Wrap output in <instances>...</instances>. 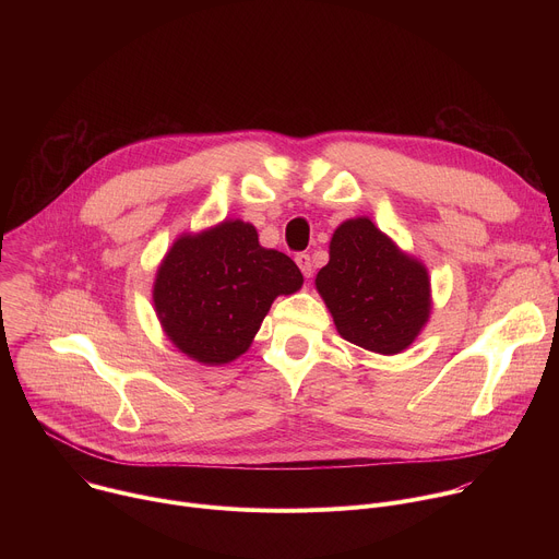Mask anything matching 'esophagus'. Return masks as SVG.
I'll list each match as a JSON object with an SVG mask.
<instances>
[{
  "instance_id": "1",
  "label": "esophagus",
  "mask_w": 559,
  "mask_h": 559,
  "mask_svg": "<svg viewBox=\"0 0 559 559\" xmlns=\"http://www.w3.org/2000/svg\"><path fill=\"white\" fill-rule=\"evenodd\" d=\"M296 265L300 267V272H302V276L305 278H309L311 276V259H309V254H296Z\"/></svg>"
}]
</instances>
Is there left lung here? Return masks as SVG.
<instances>
[{"label": "left lung", "instance_id": "left-lung-1", "mask_svg": "<svg viewBox=\"0 0 559 559\" xmlns=\"http://www.w3.org/2000/svg\"><path fill=\"white\" fill-rule=\"evenodd\" d=\"M316 289L345 341L384 356L407 349L431 313L427 267L367 216L336 227Z\"/></svg>", "mask_w": 559, "mask_h": 559}]
</instances>
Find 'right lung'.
I'll return each mask as SVG.
<instances>
[{"mask_svg": "<svg viewBox=\"0 0 559 559\" xmlns=\"http://www.w3.org/2000/svg\"><path fill=\"white\" fill-rule=\"evenodd\" d=\"M300 285L296 263L263 248L252 223L234 218L179 236L156 270L152 300L179 352L225 365L250 349L274 298Z\"/></svg>", "mask_w": 559, "mask_h": 559, "instance_id": "right-lung-1", "label": "right lung"}]
</instances>
